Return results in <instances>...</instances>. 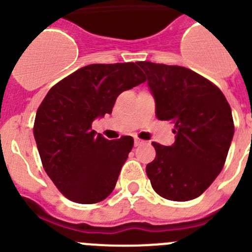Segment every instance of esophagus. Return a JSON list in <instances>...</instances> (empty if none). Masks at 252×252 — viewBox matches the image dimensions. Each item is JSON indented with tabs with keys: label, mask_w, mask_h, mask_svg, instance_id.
Returning <instances> with one entry per match:
<instances>
[{
	"label": "esophagus",
	"mask_w": 252,
	"mask_h": 252,
	"mask_svg": "<svg viewBox=\"0 0 252 252\" xmlns=\"http://www.w3.org/2000/svg\"><path fill=\"white\" fill-rule=\"evenodd\" d=\"M144 140L139 139V138H135V139H134V145H135V147H139V145L144 144Z\"/></svg>",
	"instance_id": "obj_1"
}]
</instances>
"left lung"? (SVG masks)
<instances>
[{
	"label": "left lung",
	"instance_id": "obj_1",
	"mask_svg": "<svg viewBox=\"0 0 252 252\" xmlns=\"http://www.w3.org/2000/svg\"><path fill=\"white\" fill-rule=\"evenodd\" d=\"M155 100V114L174 124L175 142H153L155 159L147 165L160 196L188 201L200 196L222 170L234 137L231 108L222 92L180 65L139 62Z\"/></svg>",
	"mask_w": 252,
	"mask_h": 252
}]
</instances>
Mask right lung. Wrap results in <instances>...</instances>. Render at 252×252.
Returning <instances> with one entry per match:
<instances>
[{
  "mask_svg": "<svg viewBox=\"0 0 252 252\" xmlns=\"http://www.w3.org/2000/svg\"><path fill=\"white\" fill-rule=\"evenodd\" d=\"M138 63L89 64L52 87L39 105L33 134L47 175L67 199L104 200L113 191L134 140H108L92 130L124 91L147 81Z\"/></svg>",
  "mask_w": 252,
  "mask_h": 252,
  "instance_id": "obj_1",
  "label": "right lung"
}]
</instances>
